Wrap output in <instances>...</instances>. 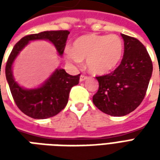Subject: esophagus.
I'll list each match as a JSON object with an SVG mask.
<instances>
[{
	"label": "esophagus",
	"instance_id": "obj_1",
	"mask_svg": "<svg viewBox=\"0 0 160 160\" xmlns=\"http://www.w3.org/2000/svg\"><path fill=\"white\" fill-rule=\"evenodd\" d=\"M87 78H88V77H87V75H85V74H81L80 77V81H84L85 80H87Z\"/></svg>",
	"mask_w": 160,
	"mask_h": 160
}]
</instances>
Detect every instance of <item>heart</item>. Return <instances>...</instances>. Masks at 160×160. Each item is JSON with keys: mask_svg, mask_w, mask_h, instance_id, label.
<instances>
[{"mask_svg": "<svg viewBox=\"0 0 160 160\" xmlns=\"http://www.w3.org/2000/svg\"><path fill=\"white\" fill-rule=\"evenodd\" d=\"M122 53V41L117 35L88 34L73 42L72 49L66 50V58L74 64L87 60V67L91 73L104 74L118 66Z\"/></svg>", "mask_w": 160, "mask_h": 160, "instance_id": "1", "label": "heart"}]
</instances>
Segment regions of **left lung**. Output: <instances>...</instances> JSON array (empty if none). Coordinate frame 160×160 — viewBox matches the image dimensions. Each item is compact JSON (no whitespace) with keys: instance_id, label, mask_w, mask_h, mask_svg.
<instances>
[{"instance_id":"left-lung-1","label":"left lung","mask_w":160,"mask_h":160,"mask_svg":"<svg viewBox=\"0 0 160 160\" xmlns=\"http://www.w3.org/2000/svg\"><path fill=\"white\" fill-rule=\"evenodd\" d=\"M123 57L111 73L97 76L98 90L92 97L95 106L114 117L129 114L141 104L152 73L148 50L137 38L122 34Z\"/></svg>"}]
</instances>
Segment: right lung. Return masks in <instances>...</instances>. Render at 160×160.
Returning a JSON list of instances; mask_svg holds the SVG:
<instances>
[{
	"instance_id": "1",
	"label": "right lung",
	"mask_w": 160,
	"mask_h": 160,
	"mask_svg": "<svg viewBox=\"0 0 160 160\" xmlns=\"http://www.w3.org/2000/svg\"><path fill=\"white\" fill-rule=\"evenodd\" d=\"M69 32L67 30L46 31L24 37L16 43L6 63V78L11 93L20 111L34 119H45L62 111L68 104L69 92L73 86L79 84L80 74L70 75L64 69H56L42 87L37 89H24L12 77V65L20 50L31 40H49L56 46L62 56L66 46Z\"/></svg>"
}]
</instances>
